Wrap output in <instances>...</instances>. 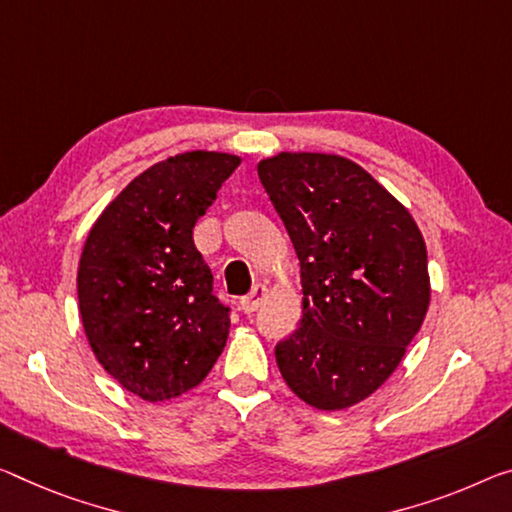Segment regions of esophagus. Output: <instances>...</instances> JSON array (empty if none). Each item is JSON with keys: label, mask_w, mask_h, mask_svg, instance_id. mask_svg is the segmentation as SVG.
Segmentation results:
<instances>
[{"label": "esophagus", "mask_w": 512, "mask_h": 512, "mask_svg": "<svg viewBox=\"0 0 512 512\" xmlns=\"http://www.w3.org/2000/svg\"><path fill=\"white\" fill-rule=\"evenodd\" d=\"M265 297H267V288L263 286V283H256V286L251 288V293L240 300V309L245 313H254L258 306L263 304Z\"/></svg>", "instance_id": "34e87169"}]
</instances>
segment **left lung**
I'll return each mask as SVG.
<instances>
[{
    "label": "left lung",
    "instance_id": "1",
    "mask_svg": "<svg viewBox=\"0 0 512 512\" xmlns=\"http://www.w3.org/2000/svg\"><path fill=\"white\" fill-rule=\"evenodd\" d=\"M258 178L300 258V327L274 348L283 380L318 410L382 387L430 304L419 226L359 167L327 153H279Z\"/></svg>",
    "mask_w": 512,
    "mask_h": 512
}]
</instances>
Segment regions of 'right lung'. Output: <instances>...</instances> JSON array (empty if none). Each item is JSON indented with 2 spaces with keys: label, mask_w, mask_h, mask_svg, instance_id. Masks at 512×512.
Returning <instances> with one entry per match:
<instances>
[{
  "label": "right lung",
  "mask_w": 512,
  "mask_h": 512,
  "mask_svg": "<svg viewBox=\"0 0 512 512\" xmlns=\"http://www.w3.org/2000/svg\"><path fill=\"white\" fill-rule=\"evenodd\" d=\"M238 164L212 151L157 162L86 238L77 270L86 338L102 368L151 403L201 384L226 345L231 309L212 293L192 229Z\"/></svg>",
  "instance_id": "1"
}]
</instances>
